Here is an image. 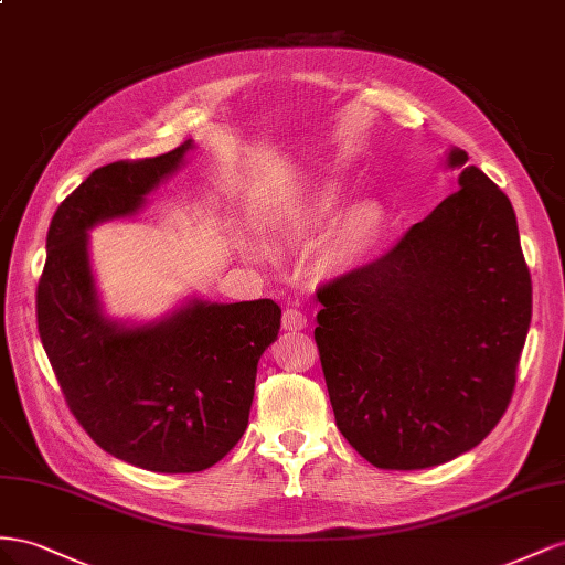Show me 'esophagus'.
<instances>
[{
	"label": "esophagus",
	"mask_w": 565,
	"mask_h": 565,
	"mask_svg": "<svg viewBox=\"0 0 565 565\" xmlns=\"http://www.w3.org/2000/svg\"><path fill=\"white\" fill-rule=\"evenodd\" d=\"M305 324H308V317H305L300 310H294V308L284 310V317H281L284 331H300L305 329Z\"/></svg>",
	"instance_id": "esophagus-1"
}]
</instances>
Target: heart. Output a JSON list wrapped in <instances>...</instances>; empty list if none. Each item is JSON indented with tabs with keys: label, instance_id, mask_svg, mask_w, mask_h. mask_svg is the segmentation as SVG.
Instances as JSON below:
<instances>
[{
	"label": "heart",
	"instance_id": "b5f03b06",
	"mask_svg": "<svg viewBox=\"0 0 565 565\" xmlns=\"http://www.w3.org/2000/svg\"><path fill=\"white\" fill-rule=\"evenodd\" d=\"M341 186L333 180H321L312 193L308 207L281 224V236L288 241H305L321 232L338 213ZM385 230V211L379 201H360L338 222V230L327 250V260L333 267H343L372 250Z\"/></svg>",
	"mask_w": 565,
	"mask_h": 565
}]
</instances>
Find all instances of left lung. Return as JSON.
Segmentation results:
<instances>
[{
	"mask_svg": "<svg viewBox=\"0 0 565 565\" xmlns=\"http://www.w3.org/2000/svg\"><path fill=\"white\" fill-rule=\"evenodd\" d=\"M452 149L459 189L379 260L317 291L335 426L376 469L469 452L499 424L533 315L507 193Z\"/></svg>",
	"mask_w": 565,
	"mask_h": 565,
	"instance_id": "1",
	"label": "left lung"
}]
</instances>
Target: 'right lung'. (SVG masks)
<instances>
[{"label":"right lung","mask_w":565,"mask_h":565,"mask_svg":"<svg viewBox=\"0 0 565 565\" xmlns=\"http://www.w3.org/2000/svg\"><path fill=\"white\" fill-rule=\"evenodd\" d=\"M189 149L94 170L56 207L38 284L40 338L73 416L108 455L156 473L211 469L241 440L257 362L281 327L269 298H193L149 324L104 315L87 232L132 217Z\"/></svg>","instance_id":"1"}]
</instances>
